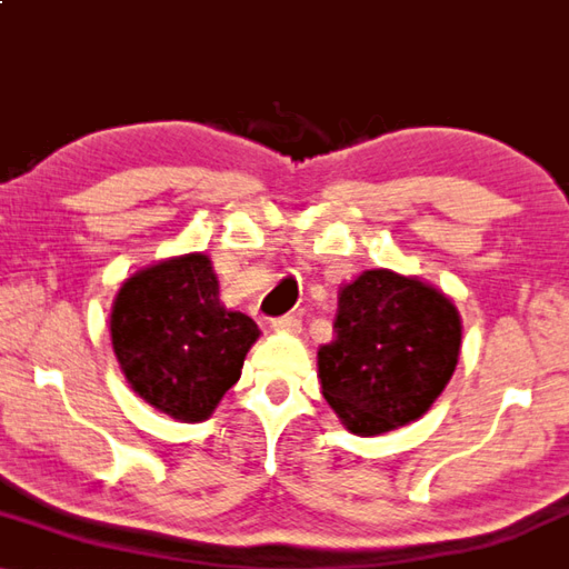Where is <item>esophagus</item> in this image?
Here are the masks:
<instances>
[{
	"label": "esophagus",
	"mask_w": 569,
	"mask_h": 569,
	"mask_svg": "<svg viewBox=\"0 0 569 569\" xmlns=\"http://www.w3.org/2000/svg\"><path fill=\"white\" fill-rule=\"evenodd\" d=\"M272 328L282 330V333H300L302 322H300V318H297V315H282V318L272 320Z\"/></svg>",
	"instance_id": "obj_1"
}]
</instances>
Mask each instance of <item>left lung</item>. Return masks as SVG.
Here are the masks:
<instances>
[{"label": "left lung", "mask_w": 569, "mask_h": 569, "mask_svg": "<svg viewBox=\"0 0 569 569\" xmlns=\"http://www.w3.org/2000/svg\"><path fill=\"white\" fill-rule=\"evenodd\" d=\"M336 338L318 351L322 397L353 435L422 417L458 366L462 326L448 297L417 277L369 269L338 297Z\"/></svg>", "instance_id": "left-lung-1"}]
</instances>
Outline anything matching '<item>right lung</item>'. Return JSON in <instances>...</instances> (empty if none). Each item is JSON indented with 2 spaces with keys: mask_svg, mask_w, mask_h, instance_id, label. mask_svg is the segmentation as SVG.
Segmentation results:
<instances>
[{
  "mask_svg": "<svg viewBox=\"0 0 569 569\" xmlns=\"http://www.w3.org/2000/svg\"><path fill=\"white\" fill-rule=\"evenodd\" d=\"M257 322L226 310L206 254L164 259L127 279L111 346L129 387L180 422H203L241 376Z\"/></svg>",
  "mask_w": 569,
  "mask_h": 569,
  "instance_id": "obj_1",
  "label": "right lung"
}]
</instances>
